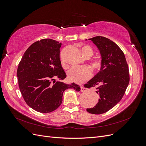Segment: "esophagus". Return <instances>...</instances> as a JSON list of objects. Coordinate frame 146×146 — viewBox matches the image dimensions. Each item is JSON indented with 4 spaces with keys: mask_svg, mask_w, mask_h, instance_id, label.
<instances>
[{
    "mask_svg": "<svg viewBox=\"0 0 146 146\" xmlns=\"http://www.w3.org/2000/svg\"><path fill=\"white\" fill-rule=\"evenodd\" d=\"M86 90H87V89L85 87H84L83 86H81V90H80L81 92H85V91H86Z\"/></svg>",
    "mask_w": 146,
    "mask_h": 146,
    "instance_id": "obj_1",
    "label": "esophagus"
}]
</instances>
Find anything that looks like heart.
Here are the masks:
<instances>
[{
    "label": "heart",
    "instance_id": "heart-1",
    "mask_svg": "<svg viewBox=\"0 0 146 146\" xmlns=\"http://www.w3.org/2000/svg\"><path fill=\"white\" fill-rule=\"evenodd\" d=\"M81 52L86 58H89L93 55V50L88 46H83L81 48ZM91 66L92 69L97 71L100 68V61L98 60H92L91 61ZM68 76L70 80L76 83H82L90 78L91 70L87 66L73 67L68 71Z\"/></svg>",
    "mask_w": 146,
    "mask_h": 146
}]
</instances>
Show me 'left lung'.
Instances as JSON below:
<instances>
[{"instance_id":"1","label":"left lung","mask_w":146,"mask_h":146,"mask_svg":"<svg viewBox=\"0 0 146 146\" xmlns=\"http://www.w3.org/2000/svg\"><path fill=\"white\" fill-rule=\"evenodd\" d=\"M88 40L98 48L102 60L100 71L85 85L88 88L96 86L100 99L95 107L86 111L100 114L109 111L122 99L129 83V70L124 54L115 42L100 36Z\"/></svg>"}]
</instances>
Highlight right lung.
Masks as SVG:
<instances>
[{"mask_svg": "<svg viewBox=\"0 0 146 146\" xmlns=\"http://www.w3.org/2000/svg\"><path fill=\"white\" fill-rule=\"evenodd\" d=\"M61 45L51 39L34 42L25 52L17 68L22 96L26 104L38 112L50 113L58 108L62 103L64 91L68 88L80 91L76 83L61 82L66 77L60 61Z\"/></svg>", "mask_w": 146, "mask_h": 146, "instance_id": "1", "label": "right lung"}]
</instances>
